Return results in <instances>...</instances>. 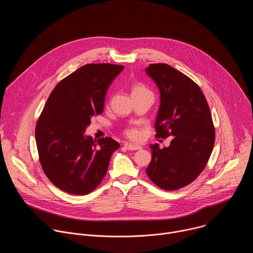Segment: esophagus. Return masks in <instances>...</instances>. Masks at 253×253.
Returning a JSON list of instances; mask_svg holds the SVG:
<instances>
[{"label":"esophagus","mask_w":253,"mask_h":253,"mask_svg":"<svg viewBox=\"0 0 253 253\" xmlns=\"http://www.w3.org/2000/svg\"><path fill=\"white\" fill-rule=\"evenodd\" d=\"M124 147L128 150H140L142 147L140 146H137V145H133V144H130V143H125L124 144Z\"/></svg>","instance_id":"1"}]
</instances>
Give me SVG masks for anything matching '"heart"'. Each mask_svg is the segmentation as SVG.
Returning <instances> with one entry per match:
<instances>
[{"label": "heart", "mask_w": 253, "mask_h": 253, "mask_svg": "<svg viewBox=\"0 0 253 253\" xmlns=\"http://www.w3.org/2000/svg\"><path fill=\"white\" fill-rule=\"evenodd\" d=\"M141 94H152L151 91L146 87L144 86L143 84H140V83H137L135 85H133L132 87V96H135V95H141ZM124 135L130 139V140H133V141H137L140 139L141 137V133L139 131V129L135 128V127H129V128H126L124 130Z\"/></svg>", "instance_id": "1"}]
</instances>
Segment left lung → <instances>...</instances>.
Listing matches in <instances>:
<instances>
[{"label":"left lung","mask_w":253,"mask_h":253,"mask_svg":"<svg viewBox=\"0 0 253 253\" xmlns=\"http://www.w3.org/2000/svg\"><path fill=\"white\" fill-rule=\"evenodd\" d=\"M145 71L160 91L155 137L173 136L168 147L150 146L146 173L164 190L180 189L200 175L211 155L215 129L209 106L199 86L173 67L150 64Z\"/></svg>","instance_id":"8db88e82"}]
</instances>
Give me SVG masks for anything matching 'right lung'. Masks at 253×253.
I'll return each instance as SVG.
<instances>
[{
    "instance_id": "right-lung-1",
    "label": "right lung",
    "mask_w": 253,
    "mask_h": 253,
    "mask_svg": "<svg viewBox=\"0 0 253 253\" xmlns=\"http://www.w3.org/2000/svg\"><path fill=\"white\" fill-rule=\"evenodd\" d=\"M122 65L87 64L60 81L36 125L42 169L61 190L85 195L105 177L111 155L120 145L110 137L86 136L91 118L103 113L108 87Z\"/></svg>"
}]
</instances>
